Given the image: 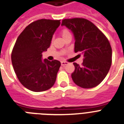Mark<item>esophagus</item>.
Wrapping results in <instances>:
<instances>
[{
	"label": "esophagus",
	"mask_w": 124,
	"mask_h": 124,
	"mask_svg": "<svg viewBox=\"0 0 124 124\" xmlns=\"http://www.w3.org/2000/svg\"><path fill=\"white\" fill-rule=\"evenodd\" d=\"M69 64L67 62H64V61H62V62H61V65H62V66H64V65H67V64Z\"/></svg>",
	"instance_id": "1"
}]
</instances>
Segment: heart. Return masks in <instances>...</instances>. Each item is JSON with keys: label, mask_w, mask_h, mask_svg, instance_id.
<instances>
[{"label": "heart", "mask_w": 124, "mask_h": 124, "mask_svg": "<svg viewBox=\"0 0 124 124\" xmlns=\"http://www.w3.org/2000/svg\"><path fill=\"white\" fill-rule=\"evenodd\" d=\"M60 34L62 35V36L63 38H65V36H68V35H71L70 34V32L67 28H63V29H61L60 31Z\"/></svg>", "instance_id": "1"}]
</instances>
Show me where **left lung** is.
Listing matches in <instances>:
<instances>
[{
  "mask_svg": "<svg viewBox=\"0 0 124 124\" xmlns=\"http://www.w3.org/2000/svg\"><path fill=\"white\" fill-rule=\"evenodd\" d=\"M62 25L71 29L75 38L74 52L83 54L81 65L74 62L71 74L74 83L81 88L99 85L105 78L112 62V50L106 36L94 24L83 18L62 20Z\"/></svg>",
  "mask_w": 124,
  "mask_h": 124,
  "instance_id": "1",
  "label": "left lung"
}]
</instances>
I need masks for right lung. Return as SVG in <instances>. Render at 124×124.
Segmentation results:
<instances>
[{"instance_id": "1", "label": "right lung", "mask_w": 124, "mask_h": 124, "mask_svg": "<svg viewBox=\"0 0 124 124\" xmlns=\"http://www.w3.org/2000/svg\"><path fill=\"white\" fill-rule=\"evenodd\" d=\"M60 20L41 19L25 27L13 47L11 61L17 78L33 92H43L53 86L60 62L42 61V53L50 46L52 37L60 25Z\"/></svg>"}]
</instances>
